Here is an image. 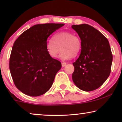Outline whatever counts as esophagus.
<instances>
[{
    "label": "esophagus",
    "mask_w": 122,
    "mask_h": 122,
    "mask_svg": "<svg viewBox=\"0 0 122 122\" xmlns=\"http://www.w3.org/2000/svg\"><path fill=\"white\" fill-rule=\"evenodd\" d=\"M66 65V63H61V66H63V67H64V66H65Z\"/></svg>",
    "instance_id": "obj_1"
}]
</instances>
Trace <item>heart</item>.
<instances>
[{
    "label": "heart",
    "mask_w": 122,
    "mask_h": 122,
    "mask_svg": "<svg viewBox=\"0 0 122 122\" xmlns=\"http://www.w3.org/2000/svg\"><path fill=\"white\" fill-rule=\"evenodd\" d=\"M46 48L49 56L52 58L57 57L61 49L60 58L61 59H69L76 57L81 51V43L80 38L68 31H61L53 36L46 43Z\"/></svg>",
    "instance_id": "b5f03b06"
}]
</instances>
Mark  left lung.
<instances>
[{"label": "left lung", "instance_id": "8db88e82", "mask_svg": "<svg viewBox=\"0 0 122 122\" xmlns=\"http://www.w3.org/2000/svg\"><path fill=\"white\" fill-rule=\"evenodd\" d=\"M81 38V54L73 64V82L86 92L100 87L109 76L113 56L109 41L97 29L88 24L71 26Z\"/></svg>", "mask_w": 122, "mask_h": 122}]
</instances>
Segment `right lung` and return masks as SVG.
<instances>
[{"label":"right lung","instance_id":"add662e5","mask_svg":"<svg viewBox=\"0 0 122 122\" xmlns=\"http://www.w3.org/2000/svg\"><path fill=\"white\" fill-rule=\"evenodd\" d=\"M64 24H36L24 31L15 41L9 69L15 86L31 97L46 93L52 86L61 64L49 56L48 38Z\"/></svg>","mask_w":122,"mask_h":122}]
</instances>
